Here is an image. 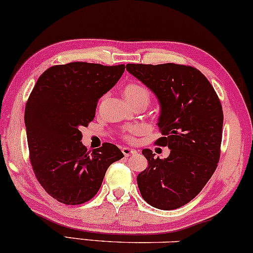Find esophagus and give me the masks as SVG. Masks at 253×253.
Wrapping results in <instances>:
<instances>
[{"instance_id": "34e87169", "label": "esophagus", "mask_w": 253, "mask_h": 253, "mask_svg": "<svg viewBox=\"0 0 253 253\" xmlns=\"http://www.w3.org/2000/svg\"><path fill=\"white\" fill-rule=\"evenodd\" d=\"M121 150H123V153H124L125 156H129V155L135 154V153H136V150L129 148V147H123V148H121Z\"/></svg>"}]
</instances>
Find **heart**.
<instances>
[{
    "mask_svg": "<svg viewBox=\"0 0 253 253\" xmlns=\"http://www.w3.org/2000/svg\"><path fill=\"white\" fill-rule=\"evenodd\" d=\"M124 97L127 100V103H134L137 100H143L148 103L149 100V92L145 86L136 84V83H130V84L126 85L124 88ZM140 133V128L136 126H132L127 129V137H132V135Z\"/></svg>",
    "mask_w": 253,
    "mask_h": 253,
    "instance_id": "1",
    "label": "heart"
}]
</instances>
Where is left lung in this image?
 <instances>
[{
    "label": "left lung",
    "mask_w": 253,
    "mask_h": 253,
    "mask_svg": "<svg viewBox=\"0 0 253 253\" xmlns=\"http://www.w3.org/2000/svg\"><path fill=\"white\" fill-rule=\"evenodd\" d=\"M126 70L158 99L156 141L170 149L168 158L142 154L148 167L137 175L143 200L161 210L189 203L212 176L219 160L223 111L209 81L198 70L174 63L127 64Z\"/></svg>",
    "instance_id": "8db88e82"
}]
</instances>
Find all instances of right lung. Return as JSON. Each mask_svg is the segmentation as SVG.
I'll use <instances>...</instances> for the list:
<instances>
[{
	"mask_svg": "<svg viewBox=\"0 0 253 253\" xmlns=\"http://www.w3.org/2000/svg\"><path fill=\"white\" fill-rule=\"evenodd\" d=\"M124 71L125 65L84 62L52 66L42 73L28 99L24 123L31 165L42 187L59 202H87L100 189L107 168L124 158L107 142L88 154L81 132Z\"/></svg>",
	"mask_w": 253,
	"mask_h": 253,
	"instance_id": "obj_1",
	"label": "right lung"
}]
</instances>
